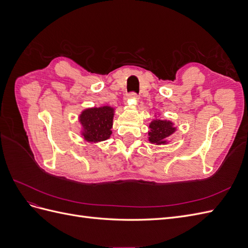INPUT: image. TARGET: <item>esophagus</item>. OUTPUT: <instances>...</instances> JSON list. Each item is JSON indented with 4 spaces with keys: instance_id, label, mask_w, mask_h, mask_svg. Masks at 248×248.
<instances>
[{
    "instance_id": "esophagus-1",
    "label": "esophagus",
    "mask_w": 248,
    "mask_h": 248,
    "mask_svg": "<svg viewBox=\"0 0 248 248\" xmlns=\"http://www.w3.org/2000/svg\"><path fill=\"white\" fill-rule=\"evenodd\" d=\"M137 98H138V94L132 92V93L129 94V99L125 101V104H126V106H128V104H130V102H129L130 100H136Z\"/></svg>"
}]
</instances>
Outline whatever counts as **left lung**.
<instances>
[{"label":"left lung","mask_w":248,"mask_h":248,"mask_svg":"<svg viewBox=\"0 0 248 248\" xmlns=\"http://www.w3.org/2000/svg\"><path fill=\"white\" fill-rule=\"evenodd\" d=\"M150 131H148V140L154 145H166L169 142V138L174 133L177 128L174 123L169 120L154 119L150 123Z\"/></svg>","instance_id":"8db88e82"}]
</instances>
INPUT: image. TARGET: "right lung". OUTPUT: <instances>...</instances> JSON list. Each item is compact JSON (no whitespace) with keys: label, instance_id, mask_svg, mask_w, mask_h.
Returning a JSON list of instances; mask_svg holds the SVG:
<instances>
[{"label":"right lung","instance_id":"add662e5","mask_svg":"<svg viewBox=\"0 0 248 248\" xmlns=\"http://www.w3.org/2000/svg\"><path fill=\"white\" fill-rule=\"evenodd\" d=\"M114 115L115 108L108 106L89 108L82 110L78 116L81 137L91 144L108 140L112 132Z\"/></svg>","mask_w":248,"mask_h":248}]
</instances>
